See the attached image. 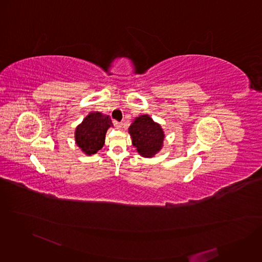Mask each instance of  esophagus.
Wrapping results in <instances>:
<instances>
[{"instance_id":"1","label":"esophagus","mask_w":262,"mask_h":262,"mask_svg":"<svg viewBox=\"0 0 262 262\" xmlns=\"http://www.w3.org/2000/svg\"><path fill=\"white\" fill-rule=\"evenodd\" d=\"M114 124H115V126H116L118 129H121V128H122V125H123L122 122H119V121H117V120H114Z\"/></svg>"}]
</instances>
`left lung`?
I'll return each instance as SVG.
<instances>
[{"mask_svg":"<svg viewBox=\"0 0 262 262\" xmlns=\"http://www.w3.org/2000/svg\"><path fill=\"white\" fill-rule=\"evenodd\" d=\"M133 145L140 155L152 157L162 147L164 134L159 124L148 115H141L129 127Z\"/></svg>","mask_w":262,"mask_h":262,"instance_id":"left-lung-1","label":"left lung"}]
</instances>
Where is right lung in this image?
<instances>
[{
	"mask_svg": "<svg viewBox=\"0 0 262 262\" xmlns=\"http://www.w3.org/2000/svg\"><path fill=\"white\" fill-rule=\"evenodd\" d=\"M111 126L112 120L109 116L99 112L89 114L76 127L75 137L77 146L88 155L97 153L103 147L107 130Z\"/></svg>",
	"mask_w": 262,
	"mask_h": 262,
	"instance_id": "1",
	"label": "right lung"
}]
</instances>
